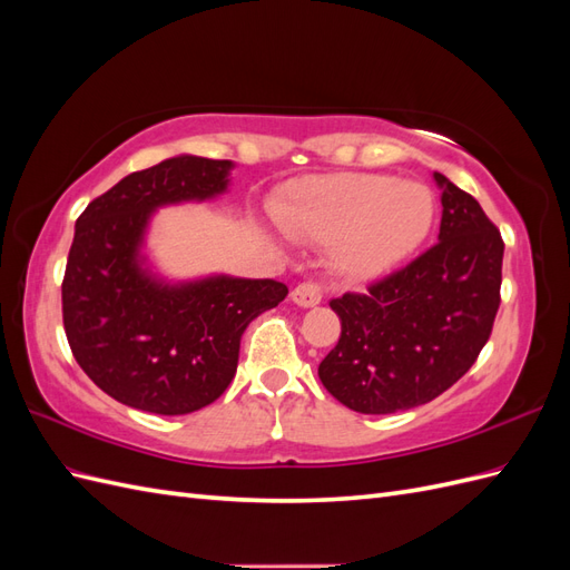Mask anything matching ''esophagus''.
<instances>
[{"label": "esophagus", "mask_w": 570, "mask_h": 570, "mask_svg": "<svg viewBox=\"0 0 570 570\" xmlns=\"http://www.w3.org/2000/svg\"><path fill=\"white\" fill-rule=\"evenodd\" d=\"M321 299H323V292L316 283H302L292 289V302H295L297 306L312 308V306L321 304Z\"/></svg>", "instance_id": "1"}]
</instances>
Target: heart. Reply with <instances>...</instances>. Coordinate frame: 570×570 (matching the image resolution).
I'll return each mask as SVG.
<instances>
[{
  "label": "heart",
  "mask_w": 570,
  "mask_h": 570,
  "mask_svg": "<svg viewBox=\"0 0 570 570\" xmlns=\"http://www.w3.org/2000/svg\"><path fill=\"white\" fill-rule=\"evenodd\" d=\"M295 239L335 245V266L354 281L383 278L416 252L435 223L433 193L381 174L306 178L275 206Z\"/></svg>",
  "instance_id": "heart-1"
}]
</instances>
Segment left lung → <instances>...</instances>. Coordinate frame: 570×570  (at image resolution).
Wrapping results in <instances>:
<instances>
[{"mask_svg":"<svg viewBox=\"0 0 570 570\" xmlns=\"http://www.w3.org/2000/svg\"><path fill=\"white\" fill-rule=\"evenodd\" d=\"M442 189L440 243L366 295L331 302L342 335L321 366L323 387L358 413L433 402L469 371L490 340L504 243L482 206L433 174Z\"/></svg>","mask_w":570,"mask_h":570,"instance_id":"8db88e82","label":"left lung"}]
</instances>
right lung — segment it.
<instances>
[{
	"instance_id": "right-lung-1",
	"label": "right lung",
	"mask_w": 570,
	"mask_h": 570,
	"mask_svg": "<svg viewBox=\"0 0 570 570\" xmlns=\"http://www.w3.org/2000/svg\"><path fill=\"white\" fill-rule=\"evenodd\" d=\"M230 170L233 161L180 154L126 176L76 220L61 285L66 337L80 368L120 404L183 416L216 402L247 325L287 297L271 278L168 283L147 266L154 212L223 195Z\"/></svg>"
}]
</instances>
